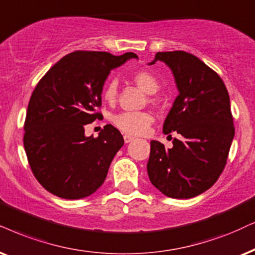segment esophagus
<instances>
[{
  "mask_svg": "<svg viewBox=\"0 0 255 255\" xmlns=\"http://www.w3.org/2000/svg\"><path fill=\"white\" fill-rule=\"evenodd\" d=\"M124 140H125V142H126V143H129V142H131V141L134 140V137H133V136H130V135H125V136H124Z\"/></svg>",
  "mask_w": 255,
  "mask_h": 255,
  "instance_id": "34e87169",
  "label": "esophagus"
}]
</instances>
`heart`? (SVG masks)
<instances>
[{
  "mask_svg": "<svg viewBox=\"0 0 255 255\" xmlns=\"http://www.w3.org/2000/svg\"><path fill=\"white\" fill-rule=\"evenodd\" d=\"M133 81L147 94H155L160 85L156 77L149 72H137L133 75ZM104 98L108 104H113L118 98V82L113 80L106 86ZM154 122V117L147 112H124L114 115L113 124L124 133L130 135H142L147 133Z\"/></svg>",
  "mask_w": 255,
  "mask_h": 255,
  "instance_id": "obj_1",
  "label": "heart"
}]
</instances>
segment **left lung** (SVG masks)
<instances>
[{"instance_id":"8db88e82","label":"left lung","mask_w":255,"mask_h":255,"mask_svg":"<svg viewBox=\"0 0 255 255\" xmlns=\"http://www.w3.org/2000/svg\"><path fill=\"white\" fill-rule=\"evenodd\" d=\"M172 70L179 95L163 122V133L181 135L166 149L150 141L147 173L166 196L189 199L217 182L234 137L230 95L221 77L198 57L182 50L156 53Z\"/></svg>"}]
</instances>
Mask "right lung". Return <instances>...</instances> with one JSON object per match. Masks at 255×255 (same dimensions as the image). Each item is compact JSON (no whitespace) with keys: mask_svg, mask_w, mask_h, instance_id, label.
Listing matches in <instances>:
<instances>
[{"mask_svg":"<svg viewBox=\"0 0 255 255\" xmlns=\"http://www.w3.org/2000/svg\"><path fill=\"white\" fill-rule=\"evenodd\" d=\"M134 53L77 50L62 57L35 87L24 122L23 144L37 181L62 199L92 195L107 176L124 146L120 131L105 126L98 137L86 136L85 126L102 117L98 108L111 70Z\"/></svg>","mask_w":255,"mask_h":255,"instance_id":"1","label":"right lung"}]
</instances>
